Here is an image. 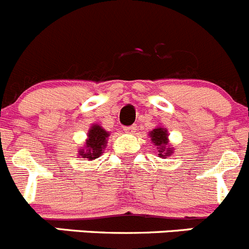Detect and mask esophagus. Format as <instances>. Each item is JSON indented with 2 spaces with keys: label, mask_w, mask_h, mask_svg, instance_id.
<instances>
[{
  "label": "esophagus",
  "mask_w": 249,
  "mask_h": 249,
  "mask_svg": "<svg viewBox=\"0 0 249 249\" xmlns=\"http://www.w3.org/2000/svg\"><path fill=\"white\" fill-rule=\"evenodd\" d=\"M123 131L126 132L127 134H134V133H136V131H137V126H136V124H133V126L124 127V128H123Z\"/></svg>",
  "instance_id": "obj_1"
}]
</instances>
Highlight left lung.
<instances>
[{
	"mask_svg": "<svg viewBox=\"0 0 249 249\" xmlns=\"http://www.w3.org/2000/svg\"><path fill=\"white\" fill-rule=\"evenodd\" d=\"M149 138L152 141V143L157 147L158 149V156L160 158H165V157H170L173 153L175 152L174 147L172 144H169V134H168V129L164 128V127L158 126L154 129L149 132Z\"/></svg>",
	"mask_w": 249,
	"mask_h": 249,
	"instance_id": "1",
	"label": "left lung"
}]
</instances>
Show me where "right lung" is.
Here are the masks:
<instances>
[{"label":"right lung","mask_w":249,"mask_h":249,"mask_svg":"<svg viewBox=\"0 0 249 249\" xmlns=\"http://www.w3.org/2000/svg\"><path fill=\"white\" fill-rule=\"evenodd\" d=\"M109 132L102 128L100 124L95 123L88 132V138L83 148H79V158H88V160H95L102 156L106 148Z\"/></svg>","instance_id":"add662e5"}]
</instances>
